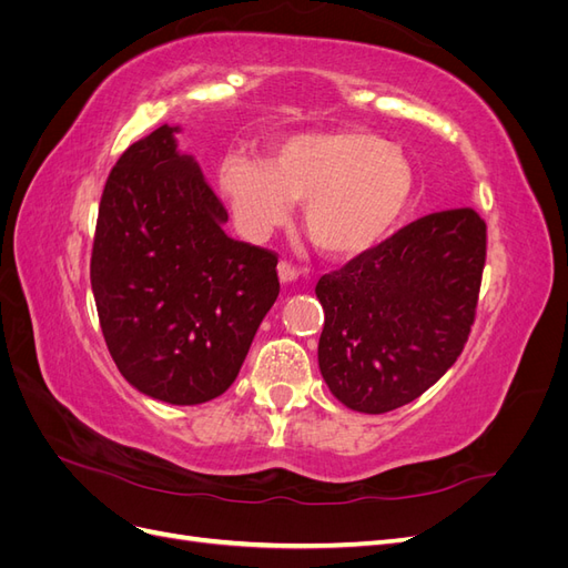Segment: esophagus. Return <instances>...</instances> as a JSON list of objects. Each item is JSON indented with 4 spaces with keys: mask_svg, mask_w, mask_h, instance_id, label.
<instances>
[{
    "mask_svg": "<svg viewBox=\"0 0 568 568\" xmlns=\"http://www.w3.org/2000/svg\"><path fill=\"white\" fill-rule=\"evenodd\" d=\"M277 274H280V282L282 284H294L296 280H298V270L294 267V265H291V263H280L277 265Z\"/></svg>",
    "mask_w": 568,
    "mask_h": 568,
    "instance_id": "esophagus-1",
    "label": "esophagus"
}]
</instances>
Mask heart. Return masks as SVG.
<instances>
[{"instance_id":"b5f03b06","label":"heart","mask_w":568,"mask_h":568,"mask_svg":"<svg viewBox=\"0 0 568 568\" xmlns=\"http://www.w3.org/2000/svg\"><path fill=\"white\" fill-rule=\"evenodd\" d=\"M217 186L239 230L257 239L288 220L303 201L311 242L332 257L363 255L398 230L415 201V168L405 153L365 130L282 136L270 161L232 153L217 165Z\"/></svg>"}]
</instances>
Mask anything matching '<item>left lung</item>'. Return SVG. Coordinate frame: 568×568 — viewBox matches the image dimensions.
Returning <instances> with one entry per match:
<instances>
[{
	"instance_id": "1",
	"label": "left lung",
	"mask_w": 568,
	"mask_h": 568,
	"mask_svg": "<svg viewBox=\"0 0 568 568\" xmlns=\"http://www.w3.org/2000/svg\"><path fill=\"white\" fill-rule=\"evenodd\" d=\"M484 265L486 222L455 209L324 274L317 359L334 398L384 415L432 388L469 338Z\"/></svg>"
}]
</instances>
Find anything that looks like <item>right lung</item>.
<instances>
[{"mask_svg": "<svg viewBox=\"0 0 568 568\" xmlns=\"http://www.w3.org/2000/svg\"><path fill=\"white\" fill-rule=\"evenodd\" d=\"M161 125L106 180L92 291L109 353L136 390L170 405L225 393L280 296L277 255L234 242L225 205Z\"/></svg>", "mask_w": 568, "mask_h": 568, "instance_id": "obj_1", "label": "right lung"}]
</instances>
